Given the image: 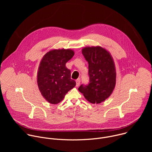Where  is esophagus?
Instances as JSON below:
<instances>
[{
    "mask_svg": "<svg viewBox=\"0 0 152 152\" xmlns=\"http://www.w3.org/2000/svg\"><path fill=\"white\" fill-rule=\"evenodd\" d=\"M76 86H79L80 83V79H77L76 80Z\"/></svg>",
    "mask_w": 152,
    "mask_h": 152,
    "instance_id": "1",
    "label": "esophagus"
}]
</instances>
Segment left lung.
Listing matches in <instances>:
<instances>
[{"mask_svg": "<svg viewBox=\"0 0 152 152\" xmlns=\"http://www.w3.org/2000/svg\"><path fill=\"white\" fill-rule=\"evenodd\" d=\"M82 53L88 62L90 82L78 90L91 103H100L109 97L116 83L114 61L110 53L100 46L85 47Z\"/></svg>", "mask_w": 152, "mask_h": 152, "instance_id": "obj_1", "label": "left lung"}]
</instances>
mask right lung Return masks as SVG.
Here are the masks:
<instances>
[{"label": "right lung", "mask_w": 152, "mask_h": 152, "mask_svg": "<svg viewBox=\"0 0 152 152\" xmlns=\"http://www.w3.org/2000/svg\"><path fill=\"white\" fill-rule=\"evenodd\" d=\"M73 50L53 49L41 59L37 73V83L42 97L51 104L61 102L76 86L66 64L74 56Z\"/></svg>", "instance_id": "add662e5"}]
</instances>
